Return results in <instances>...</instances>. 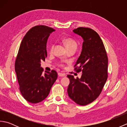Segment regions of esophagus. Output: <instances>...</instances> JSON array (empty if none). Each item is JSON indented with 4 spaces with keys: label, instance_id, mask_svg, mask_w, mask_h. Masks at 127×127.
<instances>
[{
    "label": "esophagus",
    "instance_id": "1",
    "mask_svg": "<svg viewBox=\"0 0 127 127\" xmlns=\"http://www.w3.org/2000/svg\"><path fill=\"white\" fill-rule=\"evenodd\" d=\"M58 76H60V77H64L65 76V74H63V73H61V72H59V73L58 74Z\"/></svg>",
    "mask_w": 127,
    "mask_h": 127
}]
</instances>
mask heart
Wrapping results in <instances>:
<instances>
[{
	"label": "heart",
	"mask_w": 127,
	"mask_h": 127,
	"mask_svg": "<svg viewBox=\"0 0 127 127\" xmlns=\"http://www.w3.org/2000/svg\"><path fill=\"white\" fill-rule=\"evenodd\" d=\"M63 42L65 45L66 48L72 47H77V43L74 39L71 38H65L63 40ZM54 48V45L52 44L50 46V52H52Z\"/></svg>",
	"instance_id": "obj_1"
}]
</instances>
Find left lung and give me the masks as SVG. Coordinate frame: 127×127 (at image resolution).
Segmentation results:
<instances>
[{"label": "left lung", "mask_w": 127, "mask_h": 127, "mask_svg": "<svg viewBox=\"0 0 127 127\" xmlns=\"http://www.w3.org/2000/svg\"><path fill=\"white\" fill-rule=\"evenodd\" d=\"M82 37V51L75 66L77 72L82 71L80 79L68 75L69 98L76 104L86 105L98 98L107 79L108 59L102 40L93 29L80 27L72 31Z\"/></svg>", "instance_id": "obj_1"}]
</instances>
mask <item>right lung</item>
Returning a JSON list of instances; mask_svg holds the SVG:
<instances>
[{
    "mask_svg": "<svg viewBox=\"0 0 127 127\" xmlns=\"http://www.w3.org/2000/svg\"><path fill=\"white\" fill-rule=\"evenodd\" d=\"M55 30L45 26L31 28L24 36L15 62V71L23 98L38 103L47 98L58 75L55 70L45 71L40 67L47 53L46 45L50 34Z\"/></svg>",
    "mask_w": 127,
    "mask_h": 127,
    "instance_id": "right-lung-1",
    "label": "right lung"
}]
</instances>
